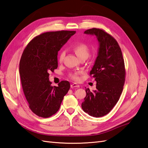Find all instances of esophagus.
I'll list each match as a JSON object with an SVG mask.
<instances>
[{
    "mask_svg": "<svg viewBox=\"0 0 148 148\" xmlns=\"http://www.w3.org/2000/svg\"><path fill=\"white\" fill-rule=\"evenodd\" d=\"M80 87V85L78 84H76V83H73V84H71V88H78Z\"/></svg>",
    "mask_w": 148,
    "mask_h": 148,
    "instance_id": "esophagus-1",
    "label": "esophagus"
}]
</instances>
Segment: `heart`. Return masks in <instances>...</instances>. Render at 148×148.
<instances>
[{
	"instance_id": "b5f03b06",
	"label": "heart",
	"mask_w": 148,
	"mask_h": 148,
	"mask_svg": "<svg viewBox=\"0 0 148 148\" xmlns=\"http://www.w3.org/2000/svg\"><path fill=\"white\" fill-rule=\"evenodd\" d=\"M73 51L75 52V53L76 54V55L80 58L81 57L83 56H86L88 57V55H89V48L88 46L86 45L85 43L84 42H79L78 44H77L73 47ZM64 56V51H62L60 52V55H59V62H62L63 60V58ZM80 72H73V73H71L70 74H69V77L73 79V80L75 81H78L79 79V76L78 75L80 74Z\"/></svg>"
}]
</instances>
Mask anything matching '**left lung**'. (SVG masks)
<instances>
[{"label":"left lung","mask_w":148,"mask_h":148,"mask_svg":"<svg viewBox=\"0 0 148 148\" xmlns=\"http://www.w3.org/2000/svg\"><path fill=\"white\" fill-rule=\"evenodd\" d=\"M84 33L95 35L99 48L90 72L97 82V89L91 92L86 88V95L82 108L90 116L100 117L109 113L119 100L125 83L124 61L117 41L105 31L92 28Z\"/></svg>","instance_id":"8db88e82"}]
</instances>
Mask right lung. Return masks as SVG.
<instances>
[{"label":"right lung","mask_w":148,"mask_h":148,"mask_svg":"<svg viewBox=\"0 0 148 148\" xmlns=\"http://www.w3.org/2000/svg\"><path fill=\"white\" fill-rule=\"evenodd\" d=\"M75 32H44L32 39L24 50L19 63L21 84L29 107L39 117L56 114L70 88L69 82L64 80L53 86L49 73L58 68V52Z\"/></svg>","instance_id":"add662e5"}]
</instances>
